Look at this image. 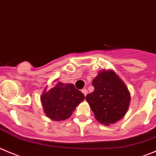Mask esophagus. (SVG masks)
<instances>
[{
  "instance_id": "1",
  "label": "esophagus",
  "mask_w": 156,
  "mask_h": 156,
  "mask_svg": "<svg viewBox=\"0 0 156 156\" xmlns=\"http://www.w3.org/2000/svg\"><path fill=\"white\" fill-rule=\"evenodd\" d=\"M81 92L84 94V96H86V95H87V90L86 88H83L82 90H81Z\"/></svg>"
}]
</instances>
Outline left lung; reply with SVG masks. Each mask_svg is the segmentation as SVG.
Returning a JSON list of instances; mask_svg holds the SVG:
<instances>
[{
    "mask_svg": "<svg viewBox=\"0 0 156 156\" xmlns=\"http://www.w3.org/2000/svg\"><path fill=\"white\" fill-rule=\"evenodd\" d=\"M94 90L86 96L95 118L105 125L113 123L126 114L130 95L124 83L113 71H102L92 81Z\"/></svg>",
    "mask_w": 156,
    "mask_h": 156,
    "instance_id": "1",
    "label": "left lung"
}]
</instances>
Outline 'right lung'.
Returning <instances> with one entry per match:
<instances>
[{
  "instance_id": "1",
  "label": "right lung",
  "mask_w": 156,
  "mask_h": 156,
  "mask_svg": "<svg viewBox=\"0 0 156 156\" xmlns=\"http://www.w3.org/2000/svg\"><path fill=\"white\" fill-rule=\"evenodd\" d=\"M84 95L72 84L58 82L41 96L45 113L55 121L70 117L75 107L84 101Z\"/></svg>"
}]
</instances>
